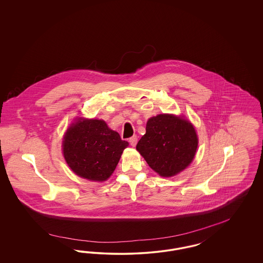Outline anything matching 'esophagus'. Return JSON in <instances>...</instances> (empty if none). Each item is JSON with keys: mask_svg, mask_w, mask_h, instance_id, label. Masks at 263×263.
<instances>
[{"mask_svg": "<svg viewBox=\"0 0 263 263\" xmlns=\"http://www.w3.org/2000/svg\"><path fill=\"white\" fill-rule=\"evenodd\" d=\"M137 142H138L137 136H133V137H131V138L129 139V143H130V144H131L132 146H135L136 144H137Z\"/></svg>", "mask_w": 263, "mask_h": 263, "instance_id": "1", "label": "esophagus"}]
</instances>
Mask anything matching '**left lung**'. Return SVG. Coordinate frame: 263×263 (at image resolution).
<instances>
[{"label": "left lung", "instance_id": "1", "mask_svg": "<svg viewBox=\"0 0 263 263\" xmlns=\"http://www.w3.org/2000/svg\"><path fill=\"white\" fill-rule=\"evenodd\" d=\"M198 143L196 130L189 120L161 114L147 120L145 134L136 148L154 172L171 177L191 164Z\"/></svg>", "mask_w": 263, "mask_h": 263}]
</instances>
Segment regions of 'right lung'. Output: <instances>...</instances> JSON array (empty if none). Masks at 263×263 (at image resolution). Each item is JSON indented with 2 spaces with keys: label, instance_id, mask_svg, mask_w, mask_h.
Listing matches in <instances>:
<instances>
[{
  "label": "right lung",
  "instance_id": "right-lung-1",
  "mask_svg": "<svg viewBox=\"0 0 263 263\" xmlns=\"http://www.w3.org/2000/svg\"><path fill=\"white\" fill-rule=\"evenodd\" d=\"M128 145L104 120L80 118L64 134L63 152L73 173L102 182L114 173Z\"/></svg>",
  "mask_w": 263,
  "mask_h": 263
}]
</instances>
